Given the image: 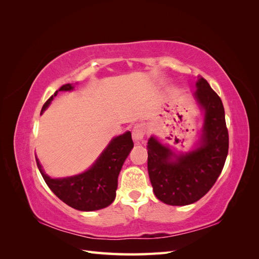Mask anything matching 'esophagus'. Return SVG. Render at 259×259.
<instances>
[{"label": "esophagus", "mask_w": 259, "mask_h": 259, "mask_svg": "<svg viewBox=\"0 0 259 259\" xmlns=\"http://www.w3.org/2000/svg\"><path fill=\"white\" fill-rule=\"evenodd\" d=\"M145 134H146V130H145V127L143 126L142 124L135 125L134 128H133V131H132L133 139H134L135 142H137V143L142 142L144 136H145Z\"/></svg>", "instance_id": "obj_1"}]
</instances>
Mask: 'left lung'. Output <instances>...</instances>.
Segmentation results:
<instances>
[{
	"mask_svg": "<svg viewBox=\"0 0 259 259\" xmlns=\"http://www.w3.org/2000/svg\"><path fill=\"white\" fill-rule=\"evenodd\" d=\"M195 85L193 96L205 112L197 148L177 155L155 137L148 140V173L153 192L168 205H188L204 197L221 175L228 154L222 99L201 75Z\"/></svg>",
	"mask_w": 259,
	"mask_h": 259,
	"instance_id": "left-lung-1",
	"label": "left lung"
}]
</instances>
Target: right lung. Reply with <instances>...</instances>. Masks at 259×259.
<instances>
[{
	"mask_svg": "<svg viewBox=\"0 0 259 259\" xmlns=\"http://www.w3.org/2000/svg\"><path fill=\"white\" fill-rule=\"evenodd\" d=\"M72 84H65L43 105L41 114L48 109L59 91H72ZM134 147L131 132L114 137L91 168L79 175L51 178L44 173L38 159L37 167L46 185L67 205L77 210L92 211L109 206L115 199L117 177L124 161Z\"/></svg>",
	"mask_w": 259,
	"mask_h": 259,
	"instance_id": "add662e5",
	"label": "right lung"
}]
</instances>
